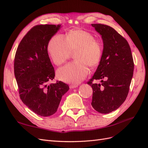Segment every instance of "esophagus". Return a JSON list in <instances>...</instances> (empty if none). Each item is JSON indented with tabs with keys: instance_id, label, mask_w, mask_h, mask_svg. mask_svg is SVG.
<instances>
[{
	"instance_id": "esophagus-1",
	"label": "esophagus",
	"mask_w": 148,
	"mask_h": 148,
	"mask_svg": "<svg viewBox=\"0 0 148 148\" xmlns=\"http://www.w3.org/2000/svg\"><path fill=\"white\" fill-rule=\"evenodd\" d=\"M78 87V85L77 84H71L70 85V89H73V88H75Z\"/></svg>"
}]
</instances>
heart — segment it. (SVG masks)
I'll return each mask as SVG.
<instances>
[{
    "instance_id": "b5f03b06",
    "label": "heart",
    "mask_w": 148,
    "mask_h": 148,
    "mask_svg": "<svg viewBox=\"0 0 148 148\" xmlns=\"http://www.w3.org/2000/svg\"><path fill=\"white\" fill-rule=\"evenodd\" d=\"M75 49L76 61L62 67L57 73V77L66 83H80L88 75V66L93 68L99 64L102 54L101 44L91 33L81 29L71 31L65 36L56 34L48 43L49 55L57 66L64 64Z\"/></svg>"
}]
</instances>
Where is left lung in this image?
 <instances>
[{"label": "left lung", "instance_id": "8db88e82", "mask_svg": "<svg viewBox=\"0 0 148 148\" xmlns=\"http://www.w3.org/2000/svg\"><path fill=\"white\" fill-rule=\"evenodd\" d=\"M101 36L102 55L96 72L88 82L92 88L91 106L98 112L108 114L126 99L133 77L134 62L127 41L109 26L91 24ZM100 79L101 84H93Z\"/></svg>", "mask_w": 148, "mask_h": 148}]
</instances>
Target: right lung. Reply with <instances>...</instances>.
Segmentation results:
<instances>
[{
	"label": "right lung",
	"instance_id": "add662e5",
	"mask_svg": "<svg viewBox=\"0 0 148 148\" xmlns=\"http://www.w3.org/2000/svg\"><path fill=\"white\" fill-rule=\"evenodd\" d=\"M61 25L34 26L22 39L14 59V74L20 99L35 114H54L69 86L61 81L49 83L55 70L49 59L48 43Z\"/></svg>",
	"mask_w": 148,
	"mask_h": 148
}]
</instances>
